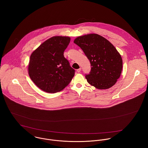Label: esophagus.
Masks as SVG:
<instances>
[{"label": "esophagus", "instance_id": "obj_1", "mask_svg": "<svg viewBox=\"0 0 148 148\" xmlns=\"http://www.w3.org/2000/svg\"><path fill=\"white\" fill-rule=\"evenodd\" d=\"M81 69H82V68H80L77 69V72L78 73L80 72H81Z\"/></svg>", "mask_w": 148, "mask_h": 148}]
</instances>
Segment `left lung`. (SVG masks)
<instances>
[{"mask_svg": "<svg viewBox=\"0 0 148 148\" xmlns=\"http://www.w3.org/2000/svg\"><path fill=\"white\" fill-rule=\"evenodd\" d=\"M79 46L89 60L91 69L85 77L88 83L99 89H106L116 84L120 77L123 60L115 47L103 36L88 34L76 38Z\"/></svg>", "mask_w": 148, "mask_h": 148, "instance_id": "1", "label": "left lung"}]
</instances>
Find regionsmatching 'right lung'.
I'll list each match as a JSON object with an SVG mask.
<instances>
[{"instance_id": "add662e5", "label": "right lung", "mask_w": 148, "mask_h": 148, "mask_svg": "<svg viewBox=\"0 0 148 148\" xmlns=\"http://www.w3.org/2000/svg\"><path fill=\"white\" fill-rule=\"evenodd\" d=\"M71 39L53 36L42 43L30 56L28 73L36 85L44 92H59L69 84L75 75L64 52Z\"/></svg>"}]
</instances>
